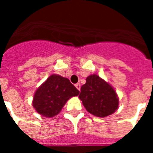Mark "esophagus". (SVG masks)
Wrapping results in <instances>:
<instances>
[{
  "instance_id": "esophagus-1",
  "label": "esophagus",
  "mask_w": 153,
  "mask_h": 153,
  "mask_svg": "<svg viewBox=\"0 0 153 153\" xmlns=\"http://www.w3.org/2000/svg\"><path fill=\"white\" fill-rule=\"evenodd\" d=\"M75 87H76L79 91H80V88H81V85H80V83H77L75 84Z\"/></svg>"
}]
</instances>
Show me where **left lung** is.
Segmentation results:
<instances>
[{"label":"left lung","instance_id":"1","mask_svg":"<svg viewBox=\"0 0 153 153\" xmlns=\"http://www.w3.org/2000/svg\"><path fill=\"white\" fill-rule=\"evenodd\" d=\"M79 98L86 110L96 117L109 116L118 108V97L114 88L97 74L86 78Z\"/></svg>","mask_w":153,"mask_h":153}]
</instances>
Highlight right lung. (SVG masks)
<instances>
[{
    "label": "right lung",
    "instance_id": "obj_1",
    "mask_svg": "<svg viewBox=\"0 0 153 153\" xmlns=\"http://www.w3.org/2000/svg\"><path fill=\"white\" fill-rule=\"evenodd\" d=\"M79 91L67 78L52 74L37 89L32 105L37 113L47 117L57 115L70 98Z\"/></svg>",
    "mask_w": 153,
    "mask_h": 153
}]
</instances>
